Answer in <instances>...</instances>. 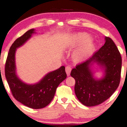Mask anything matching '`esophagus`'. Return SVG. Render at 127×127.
I'll use <instances>...</instances> for the list:
<instances>
[{"instance_id":"esophagus-1","label":"esophagus","mask_w":127,"mask_h":127,"mask_svg":"<svg viewBox=\"0 0 127 127\" xmlns=\"http://www.w3.org/2000/svg\"><path fill=\"white\" fill-rule=\"evenodd\" d=\"M71 70H72V68H71V67H69V66H67V67H65V72L67 76L70 75V73H71Z\"/></svg>"}]
</instances>
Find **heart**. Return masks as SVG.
<instances>
[{"label": "heart", "instance_id": "obj_1", "mask_svg": "<svg viewBox=\"0 0 127 127\" xmlns=\"http://www.w3.org/2000/svg\"><path fill=\"white\" fill-rule=\"evenodd\" d=\"M75 46L82 44L73 54V58L76 61H82L90 55L95 49V43L90 36L86 32H78L75 34L73 38Z\"/></svg>", "mask_w": 127, "mask_h": 127}]
</instances>
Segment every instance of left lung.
Returning a JSON list of instances; mask_svg holds the SVG:
<instances>
[{
    "label": "left lung",
    "mask_w": 127,
    "mask_h": 127,
    "mask_svg": "<svg viewBox=\"0 0 127 127\" xmlns=\"http://www.w3.org/2000/svg\"><path fill=\"white\" fill-rule=\"evenodd\" d=\"M122 58L111 38L105 37V44L87 60L72 69L75 80V92L83 105L92 107L107 100L119 87L122 69ZM96 64L102 72L96 78L93 66Z\"/></svg>",
    "instance_id": "obj_1"
}]
</instances>
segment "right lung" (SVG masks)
Masks as SVG:
<instances>
[{
  "label": "right lung",
  "mask_w": 127,
  "mask_h": 127,
  "mask_svg": "<svg viewBox=\"0 0 127 127\" xmlns=\"http://www.w3.org/2000/svg\"><path fill=\"white\" fill-rule=\"evenodd\" d=\"M36 33L35 29L28 30L17 39L9 48L5 66V75L12 95L23 104L33 109L43 108L52 101L56 88L67 77L65 67L47 73L40 80L34 84H27L19 78L16 72L15 54Z\"/></svg>",
  "instance_id": "obj_1"
}]
</instances>
